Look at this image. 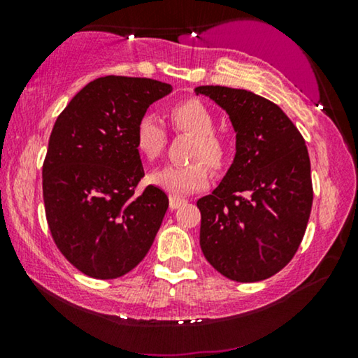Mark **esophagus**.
Returning <instances> with one entry per match:
<instances>
[{
	"label": "esophagus",
	"instance_id": "esophagus-1",
	"mask_svg": "<svg viewBox=\"0 0 358 358\" xmlns=\"http://www.w3.org/2000/svg\"><path fill=\"white\" fill-rule=\"evenodd\" d=\"M182 203H185V200L178 197V195H171V197H169V208H171V210L179 208Z\"/></svg>",
	"mask_w": 358,
	"mask_h": 358
}]
</instances>
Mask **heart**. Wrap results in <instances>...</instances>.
<instances>
[{
    "label": "heart",
    "mask_w": 358,
    "mask_h": 358,
    "mask_svg": "<svg viewBox=\"0 0 358 358\" xmlns=\"http://www.w3.org/2000/svg\"><path fill=\"white\" fill-rule=\"evenodd\" d=\"M171 125L176 131L194 136L187 166H164L150 176V182L171 194H189L207 187L210 180L207 164L213 171L227 166L228 145L223 136L215 134L213 114L203 102L185 99L168 110ZM134 143L138 155L146 161L159 158L166 146V130L153 114H143L136 120Z\"/></svg>",
    "instance_id": "heart-1"
}]
</instances>
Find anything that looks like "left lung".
Segmentation results:
<instances>
[{
	"mask_svg": "<svg viewBox=\"0 0 358 358\" xmlns=\"http://www.w3.org/2000/svg\"><path fill=\"white\" fill-rule=\"evenodd\" d=\"M227 110L236 131V155L210 195L197 200L200 248L234 282L275 275L295 256L313 205L305 140L280 107L246 90L199 86Z\"/></svg>",
	"mask_w": 358,
	"mask_h": 358,
	"instance_id": "8db88e82",
	"label": "left lung"
}]
</instances>
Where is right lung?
Segmentation results:
<instances>
[{"label":"right lung","instance_id":"right-lung-1","mask_svg":"<svg viewBox=\"0 0 358 358\" xmlns=\"http://www.w3.org/2000/svg\"><path fill=\"white\" fill-rule=\"evenodd\" d=\"M171 91L150 78H97L53 125L42 168L47 223L60 252L85 275H125L155 241L169 200L155 185L135 194L145 171L134 130Z\"/></svg>","mask_w":358,"mask_h":358}]
</instances>
